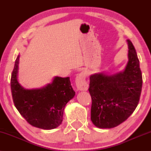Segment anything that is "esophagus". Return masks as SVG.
I'll return each instance as SVG.
<instances>
[{"mask_svg": "<svg viewBox=\"0 0 151 151\" xmlns=\"http://www.w3.org/2000/svg\"><path fill=\"white\" fill-rule=\"evenodd\" d=\"M87 76V73L86 71L83 70L81 73L76 76L75 83L76 88L79 91H87L88 88V85L86 81V78Z\"/></svg>", "mask_w": 151, "mask_h": 151, "instance_id": "esophagus-1", "label": "esophagus"}]
</instances>
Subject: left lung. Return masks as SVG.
Masks as SVG:
<instances>
[{"mask_svg":"<svg viewBox=\"0 0 151 151\" xmlns=\"http://www.w3.org/2000/svg\"><path fill=\"white\" fill-rule=\"evenodd\" d=\"M127 42L129 60L124 70L112 75L96 73L90 76L91 119L101 129H111L121 124L139 104L142 73L134 46L130 40Z\"/></svg>","mask_w":151,"mask_h":151,"instance_id":"left-lung-1","label":"left lung"}]
</instances>
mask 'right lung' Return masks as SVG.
Instances as JSON below:
<instances>
[{"instance_id": "right-lung-1", "label": "right lung", "mask_w": 151, "mask_h": 151, "mask_svg": "<svg viewBox=\"0 0 151 151\" xmlns=\"http://www.w3.org/2000/svg\"><path fill=\"white\" fill-rule=\"evenodd\" d=\"M20 55L15 60L11 87L14 104L20 114L32 126L50 130L62 123L66 103L75 95L70 78L55 76L42 88H24L18 81Z\"/></svg>"}]
</instances>
